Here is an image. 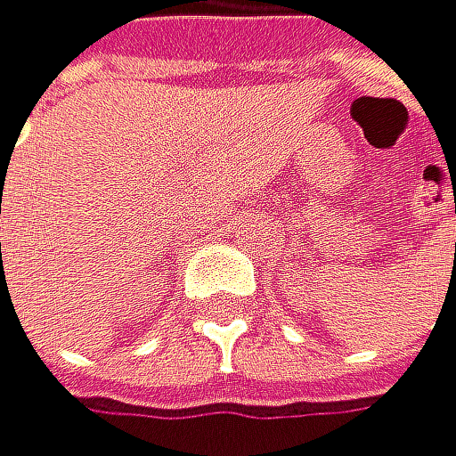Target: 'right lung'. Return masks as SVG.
<instances>
[{"instance_id": "obj_1", "label": "right lung", "mask_w": 456, "mask_h": 456, "mask_svg": "<svg viewBox=\"0 0 456 456\" xmlns=\"http://www.w3.org/2000/svg\"><path fill=\"white\" fill-rule=\"evenodd\" d=\"M0 248H2V245H0Z\"/></svg>"}]
</instances>
